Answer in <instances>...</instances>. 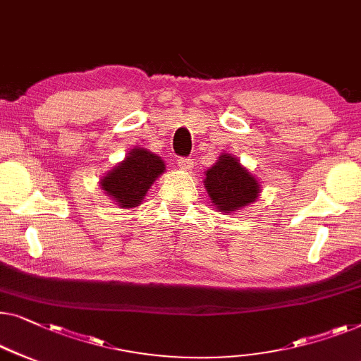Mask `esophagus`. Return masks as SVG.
<instances>
[{
    "instance_id": "obj_1",
    "label": "esophagus",
    "mask_w": 361,
    "mask_h": 361,
    "mask_svg": "<svg viewBox=\"0 0 361 361\" xmlns=\"http://www.w3.org/2000/svg\"><path fill=\"white\" fill-rule=\"evenodd\" d=\"M178 166L185 171H191L192 166H195V160L190 159V157H185V159H178Z\"/></svg>"
}]
</instances>
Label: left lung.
<instances>
[{"instance_id":"left-lung-1","label":"left lung","mask_w":361,"mask_h":361,"mask_svg":"<svg viewBox=\"0 0 361 361\" xmlns=\"http://www.w3.org/2000/svg\"><path fill=\"white\" fill-rule=\"evenodd\" d=\"M204 188L219 212H235L258 197L260 185L235 157L222 154L206 171Z\"/></svg>"}]
</instances>
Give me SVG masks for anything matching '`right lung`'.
<instances>
[{"label":"right lung","mask_w":361,"mask_h":361,"mask_svg":"<svg viewBox=\"0 0 361 361\" xmlns=\"http://www.w3.org/2000/svg\"><path fill=\"white\" fill-rule=\"evenodd\" d=\"M164 171L165 164L159 155L137 147L101 178L99 185L116 204L129 209L140 204L149 188Z\"/></svg>","instance_id":"1"}]
</instances>
